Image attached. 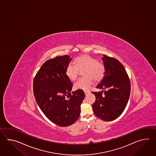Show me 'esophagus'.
Here are the masks:
<instances>
[{
    "mask_svg": "<svg viewBox=\"0 0 156 156\" xmlns=\"http://www.w3.org/2000/svg\"><path fill=\"white\" fill-rule=\"evenodd\" d=\"M84 93L85 94V95H86V94H87L89 93V91H84Z\"/></svg>",
    "mask_w": 156,
    "mask_h": 156,
    "instance_id": "34e87169",
    "label": "esophagus"
}]
</instances>
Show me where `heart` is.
Wrapping results in <instances>:
<instances>
[{
    "mask_svg": "<svg viewBox=\"0 0 156 156\" xmlns=\"http://www.w3.org/2000/svg\"><path fill=\"white\" fill-rule=\"evenodd\" d=\"M74 64H69L66 69V74L71 80H75L79 76V71H83V79L79 80L74 84L76 90L86 91L90 89L94 80L99 82L103 79L105 73V68L103 63L93 57L83 55L77 57Z\"/></svg>",
    "mask_w": 156,
    "mask_h": 156,
    "instance_id": "b5f03b06",
    "label": "heart"
}]
</instances>
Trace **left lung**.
<instances>
[{
	"instance_id": "8db88e82",
	"label": "left lung",
	"mask_w": 156,
	"mask_h": 156,
	"mask_svg": "<svg viewBox=\"0 0 156 156\" xmlns=\"http://www.w3.org/2000/svg\"><path fill=\"white\" fill-rule=\"evenodd\" d=\"M103 56L105 73L96 86L103 90L93 92L96 96L93 108L96 116L109 122L116 119L125 109L129 98L130 82L124 67L118 60Z\"/></svg>"
}]
</instances>
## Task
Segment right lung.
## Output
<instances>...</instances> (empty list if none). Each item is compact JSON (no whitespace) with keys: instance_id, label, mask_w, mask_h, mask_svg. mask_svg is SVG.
I'll list each match as a JSON object with an SVG mask.
<instances>
[{"instance_id":"right-lung-1","label":"right lung","mask_w":156,"mask_h":156,"mask_svg":"<svg viewBox=\"0 0 156 156\" xmlns=\"http://www.w3.org/2000/svg\"><path fill=\"white\" fill-rule=\"evenodd\" d=\"M72 58L68 55L47 60L33 80V93L47 118L57 126H71L79 119L85 98L82 90L71 92L73 83L66 74Z\"/></svg>"}]
</instances>
